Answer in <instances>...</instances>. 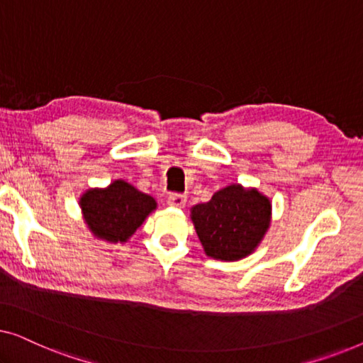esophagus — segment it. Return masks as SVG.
Returning <instances> with one entry per match:
<instances>
[{
    "mask_svg": "<svg viewBox=\"0 0 363 363\" xmlns=\"http://www.w3.org/2000/svg\"><path fill=\"white\" fill-rule=\"evenodd\" d=\"M168 205L173 208H185L186 196L180 195V193H172V195L168 196Z\"/></svg>",
    "mask_w": 363,
    "mask_h": 363,
    "instance_id": "obj_1",
    "label": "esophagus"
}]
</instances>
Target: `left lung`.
Masks as SVG:
<instances>
[{"label":"left lung","mask_w":363,"mask_h":363,"mask_svg":"<svg viewBox=\"0 0 363 363\" xmlns=\"http://www.w3.org/2000/svg\"><path fill=\"white\" fill-rule=\"evenodd\" d=\"M190 218L208 257L240 261L252 255L271 226L272 203L255 186L231 183L195 205Z\"/></svg>","instance_id":"obj_1"}]
</instances>
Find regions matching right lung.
<instances>
[{
	"label": "right lung",
	"mask_w": 363,
	"mask_h": 363,
	"mask_svg": "<svg viewBox=\"0 0 363 363\" xmlns=\"http://www.w3.org/2000/svg\"><path fill=\"white\" fill-rule=\"evenodd\" d=\"M79 206L94 238L123 245L157 210V201L118 178L106 188H87L79 198Z\"/></svg>",
	"instance_id": "add662e5"
}]
</instances>
